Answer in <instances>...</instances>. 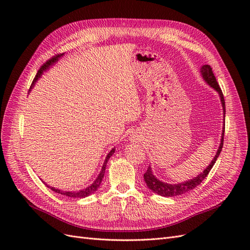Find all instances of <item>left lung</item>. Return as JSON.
Returning a JSON list of instances; mask_svg holds the SVG:
<instances>
[{
    "label": "left lung",
    "mask_w": 250,
    "mask_h": 250,
    "mask_svg": "<svg viewBox=\"0 0 250 250\" xmlns=\"http://www.w3.org/2000/svg\"><path fill=\"white\" fill-rule=\"evenodd\" d=\"M201 74H202L204 80H206L211 87L215 88L217 92L219 93V95H220V99H221V102H222V107H223V111H224V118H225V101H224L223 93H222L220 86H219V83L217 82V79H216L215 75L213 73V70H211V66L208 65V64L202 65ZM224 122H225V121H224ZM224 129H225V124H224V127H223L220 147H219V149L217 151V154L214 157V160L211 161V163H210L208 167L206 170H204L201 174H199L197 177H195L191 180H188V181H186V183H183V184L169 185V184L162 183L161 180H158L157 178H155V176L152 174V171H151V168L148 167L146 173L144 174V179H145V183H146L147 187L152 192H154L158 195H161V196H164V197H174V196H178V195H181V194H185L187 192H190L191 190H194L196 187L199 186L202 183L203 179L208 175V173L211 170V168L214 167L217 158H218L219 154H220L222 147H223L224 131H225Z\"/></svg>",
    "instance_id": "8db88e82"
}]
</instances>
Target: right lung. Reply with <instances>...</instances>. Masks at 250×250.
Masks as SVG:
<instances>
[{
	"label": "right lung",
	"mask_w": 250,
	"mask_h": 250,
	"mask_svg": "<svg viewBox=\"0 0 250 250\" xmlns=\"http://www.w3.org/2000/svg\"><path fill=\"white\" fill-rule=\"evenodd\" d=\"M60 56H62V54H57V55H55V56H53L52 58H50V59L48 60V62H47L46 63H43V64L42 65V67L39 70V72H37L36 76L34 77V79H33V81H32V84H31V86H30V88H31V87L34 85L35 81L41 77V75H42V71L46 70L50 64H52L53 62H55L56 60H58V58H59ZM113 152H115V149H112V150L110 151V152L107 154L106 158H105V162H104V165H103V167H102V171H101V173L99 174V176H98V178L95 180V183H94L92 186H89L88 188H84V190H81V191H78V192H65V191H60V190H58V188H54L49 187V186H47V187H49V188H51V190L54 191L55 193L62 194V195H65V196H67V197H73V198H84V197H87L88 195L93 194V193L97 190V188L100 187V184H101V181H102L103 176H104V173H105V168H106V164H107V162H108V160H109V157L113 154Z\"/></svg>",
	"instance_id": "1"
}]
</instances>
